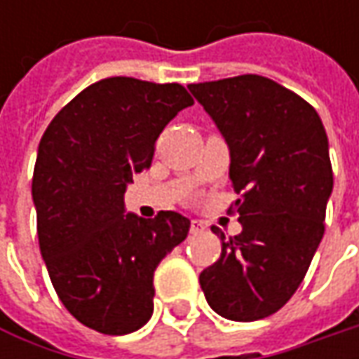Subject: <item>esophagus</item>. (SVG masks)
<instances>
[{
	"label": "esophagus",
	"mask_w": 359,
	"mask_h": 359,
	"mask_svg": "<svg viewBox=\"0 0 359 359\" xmlns=\"http://www.w3.org/2000/svg\"><path fill=\"white\" fill-rule=\"evenodd\" d=\"M203 229H205V226H203L201 222H198V219H194V222H191V228H189V231H191L194 236H198V233H201Z\"/></svg>",
	"instance_id": "obj_1"
}]
</instances>
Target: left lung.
<instances>
[{
    "label": "left lung",
    "mask_w": 359,
    "mask_h": 359,
    "mask_svg": "<svg viewBox=\"0 0 359 359\" xmlns=\"http://www.w3.org/2000/svg\"><path fill=\"white\" fill-rule=\"evenodd\" d=\"M229 145L241 231L200 273L215 313L255 322L283 308L310 268L334 187L327 135L304 97L255 74L187 86Z\"/></svg>",
    "instance_id": "8db88e82"
}]
</instances>
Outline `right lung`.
I'll return each mask as SVG.
<instances>
[{"mask_svg": "<svg viewBox=\"0 0 359 359\" xmlns=\"http://www.w3.org/2000/svg\"><path fill=\"white\" fill-rule=\"evenodd\" d=\"M194 104L180 83L107 77L79 91L43 133L32 196L49 280L77 322L123 336L154 313V271L189 219L123 214L126 186L149 170L163 128Z\"/></svg>", "mask_w": 359, "mask_h": 359, "instance_id": "obj_1", "label": "right lung"}]
</instances>
